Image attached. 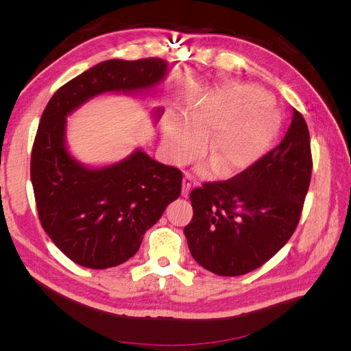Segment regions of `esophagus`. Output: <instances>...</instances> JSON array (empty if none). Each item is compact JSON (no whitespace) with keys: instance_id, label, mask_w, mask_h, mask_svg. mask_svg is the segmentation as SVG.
I'll use <instances>...</instances> for the list:
<instances>
[{"instance_id":"1","label":"esophagus","mask_w":351,"mask_h":351,"mask_svg":"<svg viewBox=\"0 0 351 351\" xmlns=\"http://www.w3.org/2000/svg\"><path fill=\"white\" fill-rule=\"evenodd\" d=\"M195 183H196V182H195L193 176H190L189 173H186V174H184V178H183V187H182V195H183L184 197L189 196L190 189H192V186H193Z\"/></svg>"}]
</instances>
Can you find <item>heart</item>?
<instances>
[{
    "instance_id": "obj_1",
    "label": "heart",
    "mask_w": 351,
    "mask_h": 351,
    "mask_svg": "<svg viewBox=\"0 0 351 351\" xmlns=\"http://www.w3.org/2000/svg\"><path fill=\"white\" fill-rule=\"evenodd\" d=\"M280 129L267 93L249 86H228L193 102L186 114L168 112L162 146L173 164H184L204 149L221 177L236 176L268 152Z\"/></svg>"
}]
</instances>
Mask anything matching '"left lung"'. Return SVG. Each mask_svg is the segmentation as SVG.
<instances>
[{
  "label": "left lung",
  "mask_w": 351,
  "mask_h": 351,
  "mask_svg": "<svg viewBox=\"0 0 351 351\" xmlns=\"http://www.w3.org/2000/svg\"><path fill=\"white\" fill-rule=\"evenodd\" d=\"M311 174L309 130L293 110L289 130L275 149L227 182L192 190L193 218L184 234L193 259L221 277L262 267L299 224Z\"/></svg>",
  "instance_id": "1"
}]
</instances>
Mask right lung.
<instances>
[{
  "label": "right lung",
  "mask_w": 351,
  "mask_h": 351,
  "mask_svg": "<svg viewBox=\"0 0 351 351\" xmlns=\"http://www.w3.org/2000/svg\"><path fill=\"white\" fill-rule=\"evenodd\" d=\"M169 70L161 58L102 61L61 86L40 117L30 159L38 215L56 246L84 268L134 256L146 230L182 193L183 176L141 147L114 164L80 162L67 146V117L104 93H152ZM151 114L156 123L164 110Z\"/></svg>",
  "instance_id": "obj_1"
}]
</instances>
